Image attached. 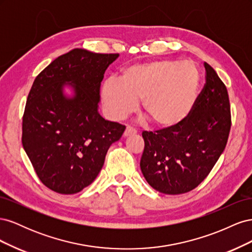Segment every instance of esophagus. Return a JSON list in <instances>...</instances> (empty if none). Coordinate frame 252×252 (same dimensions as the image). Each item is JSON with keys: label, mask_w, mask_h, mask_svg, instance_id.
Segmentation results:
<instances>
[{"label": "esophagus", "mask_w": 252, "mask_h": 252, "mask_svg": "<svg viewBox=\"0 0 252 252\" xmlns=\"http://www.w3.org/2000/svg\"><path fill=\"white\" fill-rule=\"evenodd\" d=\"M136 133V130L131 127V126H127L126 129H125V132H124V136H128V135H131V134H134Z\"/></svg>", "instance_id": "obj_1"}]
</instances>
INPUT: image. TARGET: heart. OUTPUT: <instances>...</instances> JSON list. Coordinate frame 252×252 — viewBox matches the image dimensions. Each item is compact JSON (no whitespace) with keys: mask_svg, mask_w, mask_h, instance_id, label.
I'll list each match as a JSON object with an SVG mask.
<instances>
[{"mask_svg":"<svg viewBox=\"0 0 252 252\" xmlns=\"http://www.w3.org/2000/svg\"><path fill=\"white\" fill-rule=\"evenodd\" d=\"M201 74L191 62L154 60L129 66L119 82L106 81L101 88L104 109L112 120L129 116L142 98V110L158 128L183 123L199 98Z\"/></svg>","mask_w":252,"mask_h":252,"instance_id":"1","label":"heart"}]
</instances>
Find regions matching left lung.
I'll return each instance as SVG.
<instances>
[{"instance_id": "1", "label": "left lung", "mask_w": 252, "mask_h": 252, "mask_svg": "<svg viewBox=\"0 0 252 252\" xmlns=\"http://www.w3.org/2000/svg\"><path fill=\"white\" fill-rule=\"evenodd\" d=\"M206 84L187 120L170 129L143 131L141 170L157 191L182 194L199 186L226 147L231 126L225 84L204 64Z\"/></svg>"}]
</instances>
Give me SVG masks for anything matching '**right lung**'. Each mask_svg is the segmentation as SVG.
Listing matches in <instances>:
<instances>
[{
    "label": "right lung",
    "mask_w": 252,
    "mask_h": 252,
    "mask_svg": "<svg viewBox=\"0 0 252 252\" xmlns=\"http://www.w3.org/2000/svg\"><path fill=\"white\" fill-rule=\"evenodd\" d=\"M118 53L74 48L35 78L23 116L22 144L43 184L73 194L89 186L125 126L98 113L100 87ZM70 88L71 96L64 94Z\"/></svg>",
    "instance_id": "add662e5"
}]
</instances>
